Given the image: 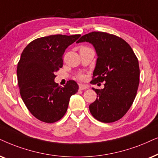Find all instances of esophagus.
<instances>
[{
  "label": "esophagus",
  "mask_w": 158,
  "mask_h": 158,
  "mask_svg": "<svg viewBox=\"0 0 158 158\" xmlns=\"http://www.w3.org/2000/svg\"><path fill=\"white\" fill-rule=\"evenodd\" d=\"M89 87L87 85H79V89L80 90H83V89H88Z\"/></svg>",
  "instance_id": "34e87169"
}]
</instances>
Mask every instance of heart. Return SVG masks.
I'll return each instance as SVG.
<instances>
[{
  "mask_svg": "<svg viewBox=\"0 0 158 158\" xmlns=\"http://www.w3.org/2000/svg\"><path fill=\"white\" fill-rule=\"evenodd\" d=\"M86 48L85 47H82V48ZM79 79H82V78H83V75H79Z\"/></svg>",
  "mask_w": 158,
  "mask_h": 158,
  "instance_id": "1",
  "label": "heart"
}]
</instances>
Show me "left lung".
Returning <instances> with one entry per match:
<instances>
[{"mask_svg":"<svg viewBox=\"0 0 158 158\" xmlns=\"http://www.w3.org/2000/svg\"><path fill=\"white\" fill-rule=\"evenodd\" d=\"M88 42L96 50L95 69L91 82H103L104 88L89 108L94 118L103 123L116 121L131 108L139 84V66L136 55L121 37L102 31L83 35L77 43Z\"/></svg>","mask_w":158,"mask_h":158,"instance_id":"8db88e82","label":"left lung"}]
</instances>
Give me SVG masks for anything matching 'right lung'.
Masks as SVG:
<instances>
[{
    "label": "right lung",
    "mask_w": 158,
    "mask_h": 158,
    "mask_svg": "<svg viewBox=\"0 0 158 158\" xmlns=\"http://www.w3.org/2000/svg\"><path fill=\"white\" fill-rule=\"evenodd\" d=\"M80 35H50L37 38L23 50L17 65L18 85L25 106L40 121L54 123L66 113L71 95L79 89L73 80L64 87L55 82L63 66V56Z\"/></svg>",
    "instance_id": "obj_1"
}]
</instances>
